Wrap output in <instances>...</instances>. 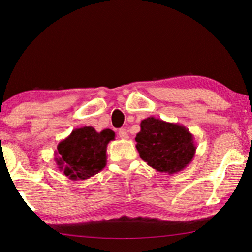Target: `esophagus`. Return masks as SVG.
Returning <instances> with one entry per match:
<instances>
[{"mask_svg":"<svg viewBox=\"0 0 252 252\" xmlns=\"http://www.w3.org/2000/svg\"><path fill=\"white\" fill-rule=\"evenodd\" d=\"M118 134H119V136H120V138L123 139V140H126L127 138H129V135H127V132H126V129H120V130H119Z\"/></svg>","mask_w":252,"mask_h":252,"instance_id":"34e87169","label":"esophagus"}]
</instances>
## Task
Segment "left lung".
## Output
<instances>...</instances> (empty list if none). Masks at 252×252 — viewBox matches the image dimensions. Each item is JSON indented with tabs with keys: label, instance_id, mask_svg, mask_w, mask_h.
<instances>
[{
	"label": "left lung",
	"instance_id": "1",
	"mask_svg": "<svg viewBox=\"0 0 252 252\" xmlns=\"http://www.w3.org/2000/svg\"><path fill=\"white\" fill-rule=\"evenodd\" d=\"M136 150L148 165L162 173L173 174L190 164L197 146L189 129L153 117L140 123Z\"/></svg>",
	"mask_w": 252,
	"mask_h": 252
}]
</instances>
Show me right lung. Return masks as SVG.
<instances>
[{"label": "right lung", "mask_w": 252, "mask_h": 252, "mask_svg": "<svg viewBox=\"0 0 252 252\" xmlns=\"http://www.w3.org/2000/svg\"><path fill=\"white\" fill-rule=\"evenodd\" d=\"M114 136L110 129L101 132L92 126L74 129L57 147L54 159L59 170L71 180L95 176L106 165V147Z\"/></svg>", "instance_id": "1"}]
</instances>
